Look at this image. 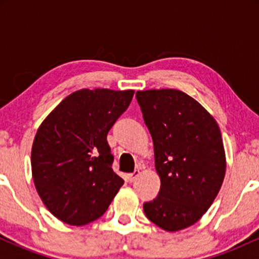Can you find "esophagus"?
I'll return each mask as SVG.
<instances>
[{
  "label": "esophagus",
  "instance_id": "esophagus-1",
  "mask_svg": "<svg viewBox=\"0 0 259 259\" xmlns=\"http://www.w3.org/2000/svg\"><path fill=\"white\" fill-rule=\"evenodd\" d=\"M139 175H140V171H139V170H135V171H134V173H132V174H127V175H126L127 181H129V183H133V181L136 180V178H138Z\"/></svg>",
  "mask_w": 259,
  "mask_h": 259
}]
</instances>
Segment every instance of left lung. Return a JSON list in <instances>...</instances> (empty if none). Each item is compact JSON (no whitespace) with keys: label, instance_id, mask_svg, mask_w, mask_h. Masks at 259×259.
Here are the masks:
<instances>
[{"label":"left lung","instance_id":"obj_1","mask_svg":"<svg viewBox=\"0 0 259 259\" xmlns=\"http://www.w3.org/2000/svg\"><path fill=\"white\" fill-rule=\"evenodd\" d=\"M153 141L159 194L144 203L151 222L165 231L194 225L221 190L227 170L224 144L214 117L175 89L136 92Z\"/></svg>","mask_w":259,"mask_h":259}]
</instances>
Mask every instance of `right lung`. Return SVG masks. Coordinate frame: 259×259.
I'll list each match as a JSON object with an SVG mask.
<instances>
[{
  "instance_id": "add662e5",
  "label": "right lung",
  "mask_w": 259,
  "mask_h": 259,
  "mask_svg": "<svg viewBox=\"0 0 259 259\" xmlns=\"http://www.w3.org/2000/svg\"><path fill=\"white\" fill-rule=\"evenodd\" d=\"M134 92L81 89L38 126L31 147L32 179L47 209L65 224L81 227L99 219L123 186L112 169L107 134Z\"/></svg>"
}]
</instances>
